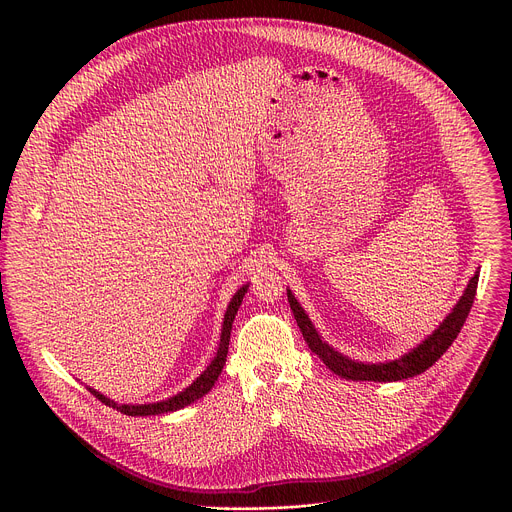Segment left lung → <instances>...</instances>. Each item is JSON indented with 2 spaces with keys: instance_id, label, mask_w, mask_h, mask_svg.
<instances>
[{
  "instance_id": "8db88e82",
  "label": "left lung",
  "mask_w": 512,
  "mask_h": 512,
  "mask_svg": "<svg viewBox=\"0 0 512 512\" xmlns=\"http://www.w3.org/2000/svg\"><path fill=\"white\" fill-rule=\"evenodd\" d=\"M478 271L474 273V277L470 279L464 296L460 298V302L454 306L452 314H448V318L437 326V330H433L417 348H413L411 352L403 354L397 360H389V362H379V364H364V362H356L344 354H340L338 350H334L332 346H328L320 334L316 332L314 324L310 322L308 314L304 312V308L300 306V302L291 296V291L287 289V302L291 312L296 316V322L304 334V340L308 342L310 350L314 354H318L320 360H324L326 367L348 381H377V383H391V381H401V379H409L415 375L425 373L431 364L437 362V358H442V354L452 346V342L458 338L470 308L474 304V296H476V287H478Z\"/></svg>"
}]
</instances>
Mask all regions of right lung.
I'll return each instance as SVG.
<instances>
[{
	"label": "right lung",
	"instance_id": "obj_1",
	"mask_svg": "<svg viewBox=\"0 0 512 512\" xmlns=\"http://www.w3.org/2000/svg\"><path fill=\"white\" fill-rule=\"evenodd\" d=\"M247 287L249 285H243L237 294L233 296L229 308H227V314H225V322H223V332H221V342H218V348H216V356L212 358V362L206 367V371L190 385L186 387L182 393L166 399V401H160V403H148V405H119L115 401H111L109 397L101 395L99 391L87 387L101 403L125 413V415H131V417H137V415H160V413H170V411H176V409H182L190 403H194L196 399H200L202 395H206L212 385L216 383L218 375L223 373V367L227 362V352H229V340H231V328H233V320H235V314L247 294Z\"/></svg>",
	"mask_w": 512,
	"mask_h": 512
}]
</instances>
